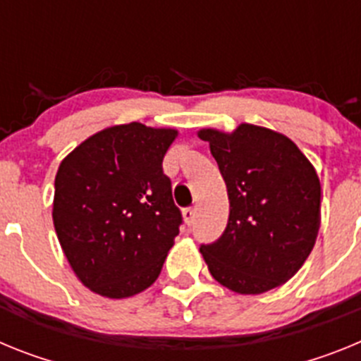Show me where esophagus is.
Returning a JSON list of instances; mask_svg holds the SVG:
<instances>
[{
    "mask_svg": "<svg viewBox=\"0 0 361 361\" xmlns=\"http://www.w3.org/2000/svg\"><path fill=\"white\" fill-rule=\"evenodd\" d=\"M183 219L188 226H191L195 222V208H186L183 212Z\"/></svg>",
    "mask_w": 361,
    "mask_h": 361,
    "instance_id": "34e87169",
    "label": "esophagus"
}]
</instances>
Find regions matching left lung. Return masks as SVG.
I'll return each instance as SVG.
<instances>
[{
    "mask_svg": "<svg viewBox=\"0 0 361 361\" xmlns=\"http://www.w3.org/2000/svg\"><path fill=\"white\" fill-rule=\"evenodd\" d=\"M224 177L229 219L200 253L213 279L238 295H262L304 266L320 229L322 186L298 146L275 130L242 123L202 128Z\"/></svg>",
    "mask_w": 361,
    "mask_h": 361,
    "instance_id": "1",
    "label": "left lung"
}]
</instances>
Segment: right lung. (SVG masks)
Listing matches in <instances>:
<instances>
[{"label": "right lung", "mask_w": 361, "mask_h": 361, "mask_svg": "<svg viewBox=\"0 0 361 361\" xmlns=\"http://www.w3.org/2000/svg\"><path fill=\"white\" fill-rule=\"evenodd\" d=\"M177 135L175 128L116 124L59 164L54 228L70 267L90 291L128 298L161 275L183 222L162 173Z\"/></svg>", "instance_id": "1"}]
</instances>
